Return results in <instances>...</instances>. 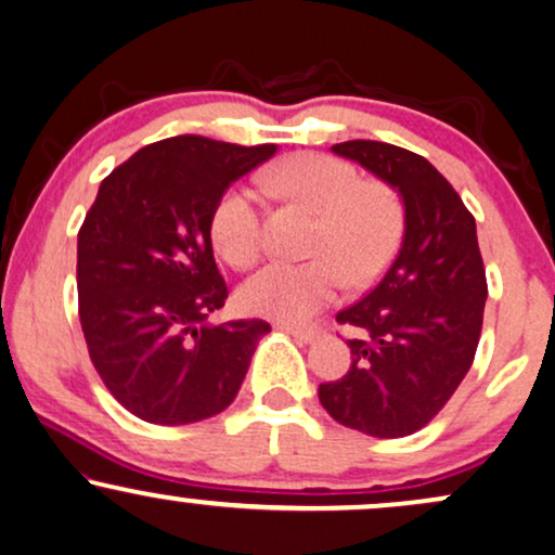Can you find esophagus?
I'll return each instance as SVG.
<instances>
[{"label": "esophagus", "instance_id": "34e87169", "mask_svg": "<svg viewBox=\"0 0 555 555\" xmlns=\"http://www.w3.org/2000/svg\"><path fill=\"white\" fill-rule=\"evenodd\" d=\"M276 327L284 330L286 335H292V338L299 343H312L314 338H318V327H312V325H286V322H282V325H276Z\"/></svg>", "mask_w": 555, "mask_h": 555}]
</instances>
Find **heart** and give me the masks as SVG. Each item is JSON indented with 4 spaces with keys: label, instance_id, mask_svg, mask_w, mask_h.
Instances as JSON below:
<instances>
[{
    "label": "heart",
    "instance_id": "obj_1",
    "mask_svg": "<svg viewBox=\"0 0 555 555\" xmlns=\"http://www.w3.org/2000/svg\"><path fill=\"white\" fill-rule=\"evenodd\" d=\"M282 199L318 215L307 241L310 261H276L241 286L245 312L305 322L338 297L343 284L363 286L382 273L404 233V205L395 186L361 179L359 168L325 153H294L261 177ZM217 254L235 269L261 258V209L254 189L230 186L209 220Z\"/></svg>",
    "mask_w": 555,
    "mask_h": 555
}]
</instances>
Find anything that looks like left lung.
Returning a JSON list of instances; mask_svg holds the SVG:
<instances>
[{"mask_svg": "<svg viewBox=\"0 0 555 555\" xmlns=\"http://www.w3.org/2000/svg\"><path fill=\"white\" fill-rule=\"evenodd\" d=\"M333 153L397 189L404 235L382 282L335 318L359 335L348 340V374L320 384V404L353 430L404 438L443 410L479 346L487 273L476 220L417 153L378 140H348Z\"/></svg>", "mask_w": 555, "mask_h": 555, "instance_id": "left-lung-1", "label": "left lung"}]
</instances>
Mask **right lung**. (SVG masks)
<instances>
[{"mask_svg": "<svg viewBox=\"0 0 555 555\" xmlns=\"http://www.w3.org/2000/svg\"><path fill=\"white\" fill-rule=\"evenodd\" d=\"M273 153L177 135L140 149L100 184L76 248L81 330L104 387L145 423L189 425L225 410L271 333L263 320L207 318L228 299L212 209Z\"/></svg>", "mask_w": 555, "mask_h": 555, "instance_id": "obj_1", "label": "right lung"}]
</instances>
